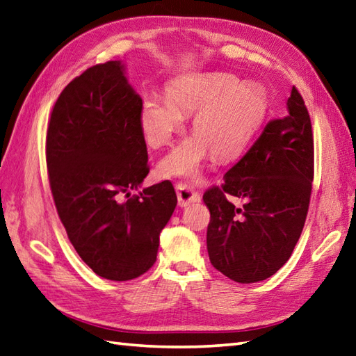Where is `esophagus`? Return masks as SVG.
<instances>
[{"label": "esophagus", "mask_w": 356, "mask_h": 356, "mask_svg": "<svg viewBox=\"0 0 356 356\" xmlns=\"http://www.w3.org/2000/svg\"><path fill=\"white\" fill-rule=\"evenodd\" d=\"M176 191H177V202H179V206L181 207L189 206L193 203H198L200 200H202L198 191H195L188 184H181V181H179L176 185Z\"/></svg>", "instance_id": "1"}]
</instances>
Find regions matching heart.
Here are the masks:
<instances>
[{
	"label": "heart",
	"mask_w": 356,
	"mask_h": 356,
	"mask_svg": "<svg viewBox=\"0 0 356 356\" xmlns=\"http://www.w3.org/2000/svg\"><path fill=\"white\" fill-rule=\"evenodd\" d=\"M269 108L266 91L257 84H239L232 75L189 78L167 90V102L147 97L140 123L152 149L171 144L181 124V114L193 118L194 136L181 141L159 163L163 177L195 180L211 152L220 159L239 154L265 122Z\"/></svg>",
	"instance_id": "b5f03b06"
}]
</instances>
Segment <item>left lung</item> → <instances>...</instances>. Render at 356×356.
<instances>
[{
    "label": "left lung",
    "instance_id": "8db88e82",
    "mask_svg": "<svg viewBox=\"0 0 356 356\" xmlns=\"http://www.w3.org/2000/svg\"><path fill=\"white\" fill-rule=\"evenodd\" d=\"M314 177L308 109L296 87L287 115L270 120L250 150L209 188L207 252L215 269L242 284L272 277L290 259L302 233ZM241 197L236 208L229 197Z\"/></svg>",
    "mask_w": 356,
    "mask_h": 356
}]
</instances>
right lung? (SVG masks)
I'll use <instances>...</instances> for the list:
<instances>
[{
  "instance_id": "1",
  "label": "right lung",
  "mask_w": 356,
  "mask_h": 356,
  "mask_svg": "<svg viewBox=\"0 0 356 356\" xmlns=\"http://www.w3.org/2000/svg\"><path fill=\"white\" fill-rule=\"evenodd\" d=\"M141 108L122 63L106 61L70 81L48 123L47 165L60 220L78 256L111 281L153 266L177 204L170 180L123 200L150 170Z\"/></svg>"
}]
</instances>
